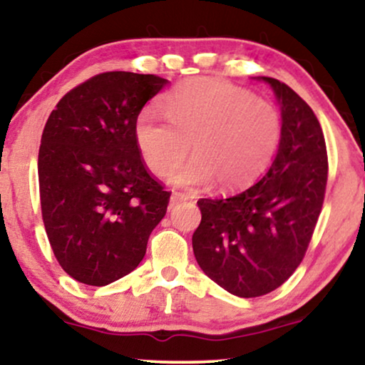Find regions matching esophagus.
Segmentation results:
<instances>
[{"label":"esophagus","mask_w":365,"mask_h":365,"mask_svg":"<svg viewBox=\"0 0 365 365\" xmlns=\"http://www.w3.org/2000/svg\"><path fill=\"white\" fill-rule=\"evenodd\" d=\"M187 199H189V197L186 196V194H182V192H173V194H171V199H169V207L178 206V204L187 201Z\"/></svg>","instance_id":"34e87169"}]
</instances>
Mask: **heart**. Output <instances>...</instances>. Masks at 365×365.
<instances>
[{
  "label": "heart",
  "mask_w": 365,
  "mask_h": 365,
  "mask_svg": "<svg viewBox=\"0 0 365 365\" xmlns=\"http://www.w3.org/2000/svg\"><path fill=\"white\" fill-rule=\"evenodd\" d=\"M161 113L143 111L134 139L146 168L164 176L189 153L194 158L171 174L176 186L211 184L226 191L246 187L272 161L282 138L281 113L246 89L211 78L187 79L164 94Z\"/></svg>",
  "instance_id": "obj_1"
}]
</instances>
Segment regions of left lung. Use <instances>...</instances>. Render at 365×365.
Segmentation results:
<instances>
[{
    "label": "left lung",
    "mask_w": 365,
    "mask_h": 365,
    "mask_svg": "<svg viewBox=\"0 0 365 365\" xmlns=\"http://www.w3.org/2000/svg\"><path fill=\"white\" fill-rule=\"evenodd\" d=\"M272 88L282 138L269 171L231 197L199 199L201 224L192 251L207 277L237 297H259L282 286L311 242L327 184V151L316 114L287 84Z\"/></svg>",
    "instance_id": "1"
}]
</instances>
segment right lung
Returning <instances> with one entry per match:
<instances>
[{
	"label": "right lung",
	"mask_w": 365,
	"mask_h": 365,
	"mask_svg": "<svg viewBox=\"0 0 365 365\" xmlns=\"http://www.w3.org/2000/svg\"><path fill=\"white\" fill-rule=\"evenodd\" d=\"M168 84L109 71L64 94L38 156L43 222L59 266L78 282L108 286L134 271L169 196L148 173L134 123Z\"/></svg>",
	"instance_id": "right-lung-1"
}]
</instances>
